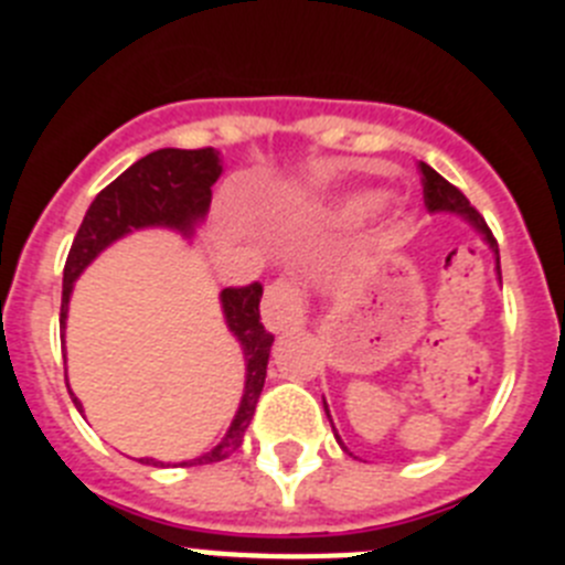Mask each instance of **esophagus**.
<instances>
[{"mask_svg":"<svg viewBox=\"0 0 565 565\" xmlns=\"http://www.w3.org/2000/svg\"><path fill=\"white\" fill-rule=\"evenodd\" d=\"M263 322L268 331L279 333L288 328H297L306 322V299L299 291L297 282L288 279H277L266 288V299H263Z\"/></svg>","mask_w":565,"mask_h":565,"instance_id":"obj_1","label":"esophagus"}]
</instances>
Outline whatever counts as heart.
Returning <instances> with one entry per match:
<instances>
[{
    "instance_id": "1",
    "label": "heart",
    "mask_w": 565,
    "mask_h": 565,
    "mask_svg": "<svg viewBox=\"0 0 565 565\" xmlns=\"http://www.w3.org/2000/svg\"><path fill=\"white\" fill-rule=\"evenodd\" d=\"M384 203L382 192H373V189H359V192L344 194L342 201L337 203V214L342 221H364L371 217L379 206Z\"/></svg>"
}]
</instances>
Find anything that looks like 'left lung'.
<instances>
[{
	"mask_svg": "<svg viewBox=\"0 0 565 565\" xmlns=\"http://www.w3.org/2000/svg\"><path fill=\"white\" fill-rule=\"evenodd\" d=\"M422 183H424V206H427V212H433V214H438V212L458 214V217H463L469 226L476 228V232L481 234L483 243H487V246L492 248V254H495V274H498V279H501V254H498L495 237H492V232H489V226L483 223L481 214L469 206V201L463 198V192H458V189L452 186L450 181H444L441 174H438L433 167H427V163H422ZM322 407H326V416L331 418V411H328L326 398H322ZM331 427H333V422H331ZM333 436H337L339 447L348 452V447H344L342 438H339L337 427H333Z\"/></svg>",
	"mask_w": 565,
	"mask_h": 565,
	"instance_id": "8db88e82",
	"label": "left lung"
}]
</instances>
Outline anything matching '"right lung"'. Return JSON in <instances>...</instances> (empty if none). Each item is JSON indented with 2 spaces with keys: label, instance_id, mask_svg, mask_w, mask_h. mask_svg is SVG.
Wrapping results in <instances>:
<instances>
[{
  "label": "right lung",
  "instance_id": "obj_1",
  "mask_svg": "<svg viewBox=\"0 0 565 565\" xmlns=\"http://www.w3.org/2000/svg\"><path fill=\"white\" fill-rule=\"evenodd\" d=\"M221 174L223 161L217 149H158L141 161H135L127 172L118 174L107 189H102L96 201L89 203L76 239H73V248L67 254L62 288V328L67 326L70 294H73L76 279L104 248H109L115 239L127 237V234L141 232V228H169V232H178L181 237L192 239L194 228L206 221L212 186ZM259 297H263L259 282L221 291L226 328L239 342V351L246 359L243 398H239L237 413H234L221 444L203 456L192 458V461H181L178 467L223 461L243 444L257 398L263 393V384H266L268 353H271L274 344V337L259 322ZM70 396L82 413L84 407L76 393H70ZM141 461L163 467V461H154V458H141Z\"/></svg>",
  "mask_w": 565,
  "mask_h": 565
}]
</instances>
